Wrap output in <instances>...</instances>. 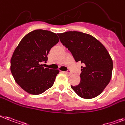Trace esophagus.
<instances>
[{
  "label": "esophagus",
  "mask_w": 125,
  "mask_h": 125,
  "mask_svg": "<svg viewBox=\"0 0 125 125\" xmlns=\"http://www.w3.org/2000/svg\"><path fill=\"white\" fill-rule=\"evenodd\" d=\"M63 73L67 74H71V72L70 71H65L63 72Z\"/></svg>",
  "instance_id": "esophagus-1"
}]
</instances>
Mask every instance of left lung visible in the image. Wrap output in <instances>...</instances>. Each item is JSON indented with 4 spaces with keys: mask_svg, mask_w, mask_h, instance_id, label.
I'll return each instance as SVG.
<instances>
[{
    "mask_svg": "<svg viewBox=\"0 0 125 125\" xmlns=\"http://www.w3.org/2000/svg\"><path fill=\"white\" fill-rule=\"evenodd\" d=\"M58 35L75 61L83 64L80 83L78 85H71V89L82 98L91 99L98 96L112 77L113 62L106 48L96 38L82 32L67 31Z\"/></svg>",
    "mask_w": 125,
    "mask_h": 125,
    "instance_id": "1",
    "label": "left lung"
}]
</instances>
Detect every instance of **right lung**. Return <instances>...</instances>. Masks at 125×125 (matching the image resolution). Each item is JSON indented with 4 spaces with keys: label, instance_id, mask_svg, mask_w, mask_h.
Returning a JSON list of instances; mask_svg holds the SVG:
<instances>
[{
    "label": "right lung",
    "instance_id": "obj_1",
    "mask_svg": "<svg viewBox=\"0 0 125 125\" xmlns=\"http://www.w3.org/2000/svg\"><path fill=\"white\" fill-rule=\"evenodd\" d=\"M59 42L57 34L37 29L21 40L11 59V72L17 83L26 92L38 95L53 85L58 70L44 68L51 49Z\"/></svg>",
    "mask_w": 125,
    "mask_h": 125
}]
</instances>
